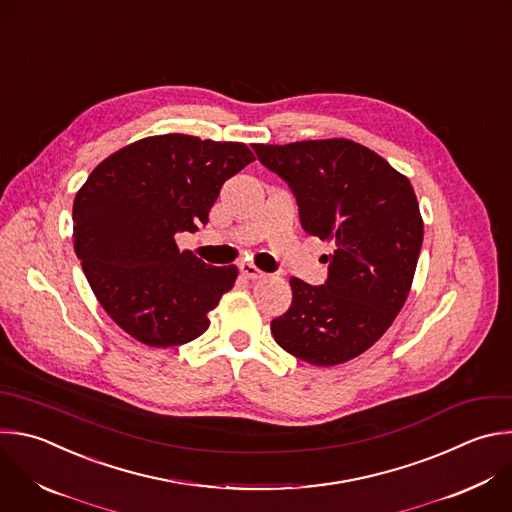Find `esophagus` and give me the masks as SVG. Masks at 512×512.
<instances>
[{
  "label": "esophagus",
  "instance_id": "obj_1",
  "mask_svg": "<svg viewBox=\"0 0 512 512\" xmlns=\"http://www.w3.org/2000/svg\"><path fill=\"white\" fill-rule=\"evenodd\" d=\"M239 269H241V273H243L245 277H249V279H261V277L267 275V273H263L259 267H255L253 263H241Z\"/></svg>",
  "mask_w": 512,
  "mask_h": 512
}]
</instances>
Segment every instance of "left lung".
<instances>
[{
  "mask_svg": "<svg viewBox=\"0 0 512 512\" xmlns=\"http://www.w3.org/2000/svg\"><path fill=\"white\" fill-rule=\"evenodd\" d=\"M293 191L305 233L331 241L327 281L291 277V307L271 321L275 342L311 366L358 358L406 303L424 239L410 181L348 138L253 144Z\"/></svg>",
  "mask_w": 512,
  "mask_h": 512,
  "instance_id": "obj_1",
  "label": "left lung"
}]
</instances>
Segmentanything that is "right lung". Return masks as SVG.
<instances>
[{
    "mask_svg": "<svg viewBox=\"0 0 512 512\" xmlns=\"http://www.w3.org/2000/svg\"><path fill=\"white\" fill-rule=\"evenodd\" d=\"M243 142L158 134L104 158L74 199V251L114 323L150 348L191 342L239 275L177 247L209 223L227 179L253 162Z\"/></svg>",
    "mask_w": 512,
    "mask_h": 512,
    "instance_id": "1",
    "label": "right lung"
}]
</instances>
